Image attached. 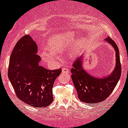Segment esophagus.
<instances>
[{
    "mask_svg": "<svg viewBox=\"0 0 128 128\" xmlns=\"http://www.w3.org/2000/svg\"><path fill=\"white\" fill-rule=\"evenodd\" d=\"M69 70L67 68H62V73H68Z\"/></svg>",
    "mask_w": 128,
    "mask_h": 128,
    "instance_id": "1",
    "label": "esophagus"
}]
</instances>
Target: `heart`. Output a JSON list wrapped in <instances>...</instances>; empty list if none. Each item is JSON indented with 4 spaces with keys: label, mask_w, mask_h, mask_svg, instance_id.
I'll list each match as a JSON object with an SVG mask.
<instances>
[{
    "label": "heart",
    "mask_w": 128,
    "mask_h": 128,
    "mask_svg": "<svg viewBox=\"0 0 128 128\" xmlns=\"http://www.w3.org/2000/svg\"><path fill=\"white\" fill-rule=\"evenodd\" d=\"M75 34L73 32H65L51 36L48 41V48L49 51L41 53L43 59L50 62H53L58 58V53L65 50L73 42ZM77 44L80 42L79 40H76Z\"/></svg>",
    "instance_id": "1"
}]
</instances>
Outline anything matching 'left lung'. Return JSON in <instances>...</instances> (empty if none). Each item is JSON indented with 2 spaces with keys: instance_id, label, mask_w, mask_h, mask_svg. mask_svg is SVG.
Segmentation results:
<instances>
[{
  "instance_id": "1",
  "label": "left lung",
  "mask_w": 128,
  "mask_h": 128,
  "mask_svg": "<svg viewBox=\"0 0 128 128\" xmlns=\"http://www.w3.org/2000/svg\"><path fill=\"white\" fill-rule=\"evenodd\" d=\"M105 40L113 46L116 51V67L110 76L104 78L92 77L82 68V56L74 62L71 69L72 81L77 92L78 99L88 104H96L105 100L113 91L120 79L121 65L118 45L110 37Z\"/></svg>"
}]
</instances>
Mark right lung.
<instances>
[{"instance_id":"obj_1","label":"right lung","mask_w":128,"mask_h":128,"mask_svg":"<svg viewBox=\"0 0 128 128\" xmlns=\"http://www.w3.org/2000/svg\"><path fill=\"white\" fill-rule=\"evenodd\" d=\"M37 52V44L29 35L21 38L9 58L8 77L20 100L34 107H45L53 101L52 87L62 68L50 70L38 65Z\"/></svg>"}]
</instances>
